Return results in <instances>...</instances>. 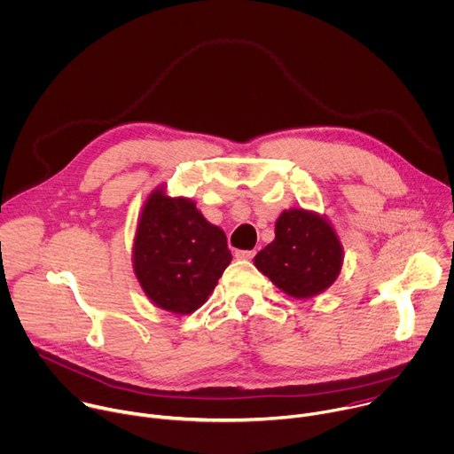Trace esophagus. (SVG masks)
<instances>
[{"label": "esophagus", "mask_w": 454, "mask_h": 454, "mask_svg": "<svg viewBox=\"0 0 454 454\" xmlns=\"http://www.w3.org/2000/svg\"><path fill=\"white\" fill-rule=\"evenodd\" d=\"M255 255V250H236L238 259H252Z\"/></svg>", "instance_id": "1"}]
</instances>
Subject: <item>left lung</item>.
I'll list each match as a JSON object with an SVG mask.
<instances>
[{
  "mask_svg": "<svg viewBox=\"0 0 454 454\" xmlns=\"http://www.w3.org/2000/svg\"><path fill=\"white\" fill-rule=\"evenodd\" d=\"M343 247L333 225L306 209L283 211L276 239L255 254L254 264L279 290L295 299L325 292L340 276Z\"/></svg>",
  "mask_w": 454,
  "mask_h": 454,
  "instance_id": "left-lung-1",
  "label": "left lung"
}]
</instances>
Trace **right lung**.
I'll use <instances>...</instances> for the list:
<instances>
[{
  "instance_id": "add662e5",
  "label": "right lung",
  "mask_w": 454,
  "mask_h": 454,
  "mask_svg": "<svg viewBox=\"0 0 454 454\" xmlns=\"http://www.w3.org/2000/svg\"><path fill=\"white\" fill-rule=\"evenodd\" d=\"M232 255L225 232L209 223L190 199L162 188L146 199L134 239V274L157 306L190 315L213 294Z\"/></svg>"
}]
</instances>
